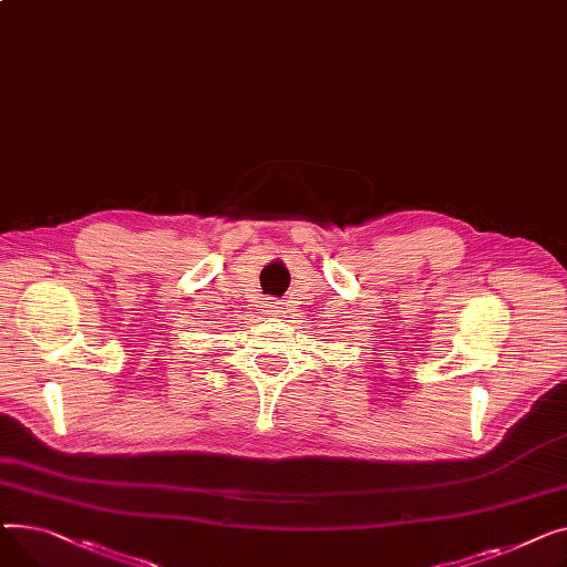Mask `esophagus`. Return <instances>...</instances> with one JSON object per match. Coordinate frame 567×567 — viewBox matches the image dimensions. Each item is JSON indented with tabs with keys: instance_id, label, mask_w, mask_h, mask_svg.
I'll return each instance as SVG.
<instances>
[{
	"instance_id": "esophagus-1",
	"label": "esophagus",
	"mask_w": 567,
	"mask_h": 567,
	"mask_svg": "<svg viewBox=\"0 0 567 567\" xmlns=\"http://www.w3.org/2000/svg\"><path fill=\"white\" fill-rule=\"evenodd\" d=\"M265 311H268L270 316H281L284 307H281V302H275V299H270V302H265Z\"/></svg>"
}]
</instances>
